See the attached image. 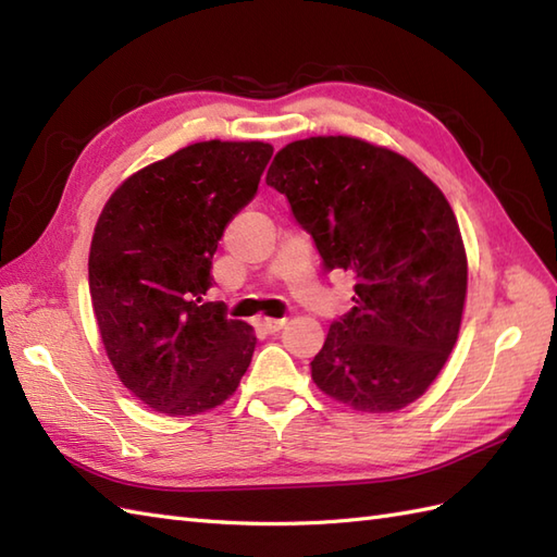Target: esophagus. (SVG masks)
Instances as JSON below:
<instances>
[{
  "label": "esophagus",
  "mask_w": 557,
  "mask_h": 557,
  "mask_svg": "<svg viewBox=\"0 0 557 557\" xmlns=\"http://www.w3.org/2000/svg\"><path fill=\"white\" fill-rule=\"evenodd\" d=\"M285 323H287V318H258L256 327L272 335V333H277V330L285 327Z\"/></svg>",
  "instance_id": "esophagus-1"
}]
</instances>
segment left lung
Masks as SVG:
<instances>
[{"mask_svg": "<svg viewBox=\"0 0 557 557\" xmlns=\"http://www.w3.org/2000/svg\"><path fill=\"white\" fill-rule=\"evenodd\" d=\"M268 186L327 272L354 280V309L327 330L311 375L325 395L369 413L419 399L453 351L467 297V253L443 191L417 164L349 136L282 148Z\"/></svg>", "mask_w": 557, "mask_h": 557, "instance_id": "8db88e82", "label": "left lung"}]
</instances>
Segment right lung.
I'll return each instance as SVG.
<instances>
[{
    "label": "right lung",
    "instance_id": "obj_1",
    "mask_svg": "<svg viewBox=\"0 0 557 557\" xmlns=\"http://www.w3.org/2000/svg\"><path fill=\"white\" fill-rule=\"evenodd\" d=\"M272 146L206 140L136 172L104 203L88 287L120 381L160 413L222 405L251 363L256 337L203 301L227 224L253 200Z\"/></svg>",
    "mask_w": 557,
    "mask_h": 557
}]
</instances>
